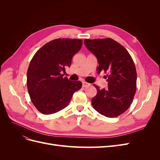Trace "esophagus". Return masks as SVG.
<instances>
[{"instance_id": "34e87169", "label": "esophagus", "mask_w": 160, "mask_h": 160, "mask_svg": "<svg viewBox=\"0 0 160 160\" xmlns=\"http://www.w3.org/2000/svg\"><path fill=\"white\" fill-rule=\"evenodd\" d=\"M91 85L90 83H87L85 81L83 82V88H88V87H89Z\"/></svg>"}]
</instances>
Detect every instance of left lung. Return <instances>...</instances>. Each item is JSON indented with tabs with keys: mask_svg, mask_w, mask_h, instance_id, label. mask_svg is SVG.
I'll return each instance as SVG.
<instances>
[{
	"mask_svg": "<svg viewBox=\"0 0 160 160\" xmlns=\"http://www.w3.org/2000/svg\"><path fill=\"white\" fill-rule=\"evenodd\" d=\"M84 43L99 62L98 72H108V88L99 89L91 100L93 108L108 118H115L126 111L136 92L137 72L132 57L122 45L112 38L85 39Z\"/></svg>",
	"mask_w": 160,
	"mask_h": 160,
	"instance_id": "obj_1",
	"label": "left lung"
}]
</instances>
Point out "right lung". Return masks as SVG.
Here are the masks:
<instances>
[{"instance_id": "1", "label": "right lung", "mask_w": 160, "mask_h": 160, "mask_svg": "<svg viewBox=\"0 0 160 160\" xmlns=\"http://www.w3.org/2000/svg\"><path fill=\"white\" fill-rule=\"evenodd\" d=\"M83 45L76 38H57L43 45L33 56L27 70V85L32 103L41 113L49 115L69 105L81 88L80 81H69L61 71L70 67L72 57Z\"/></svg>"}]
</instances>
